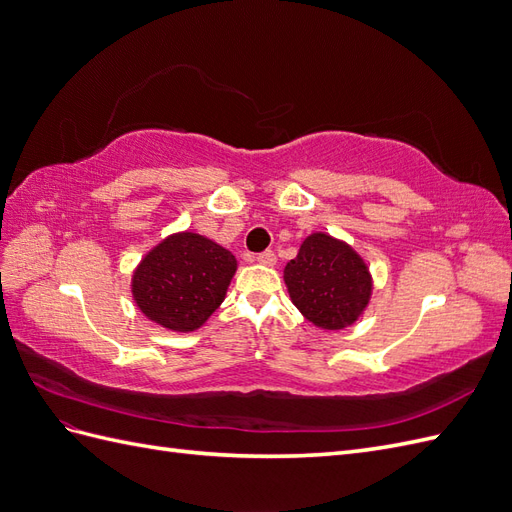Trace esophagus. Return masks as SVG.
Returning <instances> with one entry per match:
<instances>
[{
    "instance_id": "1",
    "label": "esophagus",
    "mask_w": 512,
    "mask_h": 512,
    "mask_svg": "<svg viewBox=\"0 0 512 512\" xmlns=\"http://www.w3.org/2000/svg\"><path fill=\"white\" fill-rule=\"evenodd\" d=\"M256 260L260 262V265L271 267V265H275V254H273V250H265V252L256 254Z\"/></svg>"
}]
</instances>
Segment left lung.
<instances>
[{
  "instance_id": "left-lung-1",
  "label": "left lung",
  "mask_w": 512,
  "mask_h": 512,
  "mask_svg": "<svg viewBox=\"0 0 512 512\" xmlns=\"http://www.w3.org/2000/svg\"><path fill=\"white\" fill-rule=\"evenodd\" d=\"M284 280L299 312L329 331L359 318L371 294L369 271L359 254L322 232L303 241L297 258L284 269Z\"/></svg>"
}]
</instances>
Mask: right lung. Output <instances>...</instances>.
<instances>
[{
	"label": "right lung",
	"mask_w": 512,
	"mask_h": 512,
	"mask_svg": "<svg viewBox=\"0 0 512 512\" xmlns=\"http://www.w3.org/2000/svg\"><path fill=\"white\" fill-rule=\"evenodd\" d=\"M237 260L194 232L162 241L143 258L132 280L134 301L170 331H194L224 301Z\"/></svg>",
	"instance_id": "1"
}]
</instances>
